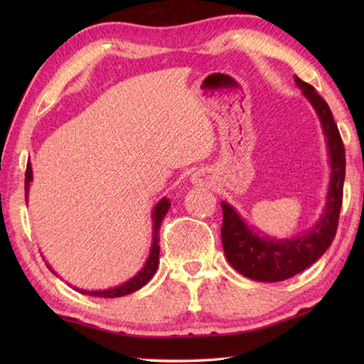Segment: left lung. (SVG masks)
<instances>
[{
    "label": "left lung",
    "mask_w": 364,
    "mask_h": 364,
    "mask_svg": "<svg viewBox=\"0 0 364 364\" xmlns=\"http://www.w3.org/2000/svg\"><path fill=\"white\" fill-rule=\"evenodd\" d=\"M294 81L318 114L326 136L330 164L326 206L321 219L310 230L296 237L277 239L258 235V231L249 227L233 206L220 202L223 213L220 235L225 257L239 274L257 282L274 283L286 280L318 261L333 242L343 205L346 153L333 114L313 86L301 81L299 76H294Z\"/></svg>",
    "instance_id": "8db88e82"
}]
</instances>
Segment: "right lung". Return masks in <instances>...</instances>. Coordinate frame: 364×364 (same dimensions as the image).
Masks as SVG:
<instances>
[{"label": "right lung", "mask_w": 364, "mask_h": 364, "mask_svg": "<svg viewBox=\"0 0 364 364\" xmlns=\"http://www.w3.org/2000/svg\"><path fill=\"white\" fill-rule=\"evenodd\" d=\"M31 181H33V167H31V162H28L26 175H25V197H26V200H28V194H29ZM168 208H170V202H168L167 197L161 198L159 202L156 203V206H154V210L151 213V220H153L151 222V225H153L151 227L153 228L151 249H150L149 258H146L144 267L139 270V272L133 278H129L128 282L122 283L119 286H114V288L103 289V291H86V289H78V288H73V289L80 291L81 294H86V296H92V297L114 299V297L128 296V294L136 292L137 289H141L142 286H145L146 283H149L151 280V277L156 274V269L159 266V228H161L162 219L166 218ZM46 266H48V264H46ZM54 274H56V272H54Z\"/></svg>", "instance_id": "obj_1"}]
</instances>
